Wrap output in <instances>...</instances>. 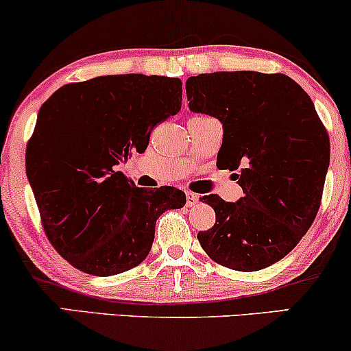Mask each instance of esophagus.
Here are the masks:
<instances>
[{
  "instance_id": "1",
  "label": "esophagus",
  "mask_w": 351,
  "mask_h": 351,
  "mask_svg": "<svg viewBox=\"0 0 351 351\" xmlns=\"http://www.w3.org/2000/svg\"><path fill=\"white\" fill-rule=\"evenodd\" d=\"M198 201H199V196L196 195V193L186 191V203H188V206H195V204L198 203Z\"/></svg>"
}]
</instances>
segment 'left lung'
Listing matches in <instances>:
<instances>
[{
	"instance_id": "8db88e82",
	"label": "left lung",
	"mask_w": 351,
	"mask_h": 351,
	"mask_svg": "<svg viewBox=\"0 0 351 351\" xmlns=\"http://www.w3.org/2000/svg\"><path fill=\"white\" fill-rule=\"evenodd\" d=\"M191 112L223 123L217 163L232 173L243 198L201 201L216 213L198 232L204 252L232 271L279 263L315 219L330 163V140L307 92L285 74L213 72L186 80Z\"/></svg>"
}]
</instances>
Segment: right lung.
I'll return each instance as SVG.
<instances>
[{"instance_id": "1", "label": "right lung", "mask_w": 351, "mask_h": 351, "mask_svg": "<svg viewBox=\"0 0 351 351\" xmlns=\"http://www.w3.org/2000/svg\"><path fill=\"white\" fill-rule=\"evenodd\" d=\"M181 80L102 75L66 84L39 108L26 173L49 243L90 276L130 271L150 252L156 219L180 209L175 186H135L119 163L143 153L153 127L181 108Z\"/></svg>"}]
</instances>
